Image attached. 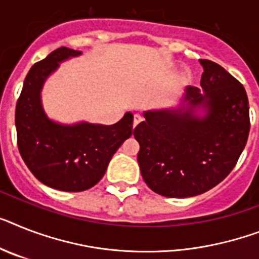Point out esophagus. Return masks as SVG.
<instances>
[{
  "mask_svg": "<svg viewBox=\"0 0 259 259\" xmlns=\"http://www.w3.org/2000/svg\"><path fill=\"white\" fill-rule=\"evenodd\" d=\"M143 120V117L140 116V115H135V117H134V128L136 127V125L139 124V123H140V121Z\"/></svg>",
  "mask_w": 259,
  "mask_h": 259,
  "instance_id": "esophagus-1",
  "label": "esophagus"
}]
</instances>
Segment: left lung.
I'll list each match as a JSON object with an SVG mask.
<instances>
[{"mask_svg":"<svg viewBox=\"0 0 259 259\" xmlns=\"http://www.w3.org/2000/svg\"><path fill=\"white\" fill-rule=\"evenodd\" d=\"M200 63V89L188 86L181 107L145 111L134 131L143 179L164 197H192L215 187L236 166L249 136L242 84L214 62ZM198 108L202 117L195 114Z\"/></svg>","mask_w":259,"mask_h":259,"instance_id":"obj_1","label":"left lung"}]
</instances>
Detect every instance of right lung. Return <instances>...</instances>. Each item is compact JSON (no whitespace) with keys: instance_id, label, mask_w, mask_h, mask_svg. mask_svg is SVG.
<instances>
[{"instance_id":"right-lung-1","label":"right lung","mask_w":259,"mask_h":259,"mask_svg":"<svg viewBox=\"0 0 259 259\" xmlns=\"http://www.w3.org/2000/svg\"><path fill=\"white\" fill-rule=\"evenodd\" d=\"M82 51L59 48L30 68L16 106L17 144L23 161L45 185L63 192L93 188L111 157L132 135L131 112L112 125L80 121L59 124L45 114L40 91L59 63Z\"/></svg>"}]
</instances>
